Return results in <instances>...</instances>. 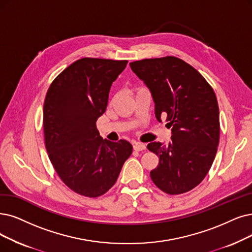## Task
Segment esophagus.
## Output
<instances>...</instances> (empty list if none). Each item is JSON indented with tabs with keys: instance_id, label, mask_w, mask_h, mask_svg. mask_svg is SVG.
I'll use <instances>...</instances> for the list:
<instances>
[{
	"instance_id": "esophagus-1",
	"label": "esophagus",
	"mask_w": 252,
	"mask_h": 252,
	"mask_svg": "<svg viewBox=\"0 0 252 252\" xmlns=\"http://www.w3.org/2000/svg\"><path fill=\"white\" fill-rule=\"evenodd\" d=\"M133 149H134L135 151H143V150L146 149V145L143 144V143H135V144L133 145Z\"/></svg>"
}]
</instances>
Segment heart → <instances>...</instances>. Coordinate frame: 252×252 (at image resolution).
Listing matches in <instances>:
<instances>
[{
	"instance_id": "obj_1",
	"label": "heart",
	"mask_w": 252,
	"mask_h": 252,
	"mask_svg": "<svg viewBox=\"0 0 252 252\" xmlns=\"http://www.w3.org/2000/svg\"><path fill=\"white\" fill-rule=\"evenodd\" d=\"M142 88H144V87H138L136 90H139V89H142Z\"/></svg>"
}]
</instances>
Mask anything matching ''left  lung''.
Returning <instances> with one entry per match:
<instances>
[{
    "mask_svg": "<svg viewBox=\"0 0 252 252\" xmlns=\"http://www.w3.org/2000/svg\"><path fill=\"white\" fill-rule=\"evenodd\" d=\"M155 102V116L166 115L172 138L147 148L159 158L150 176L163 192L175 195L196 187L212 166L219 144V108L214 90L183 60L167 56L130 63Z\"/></svg>",
    "mask_w": 252,
    "mask_h": 252,
    "instance_id": "obj_1",
    "label": "left lung"
}]
</instances>
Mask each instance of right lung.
I'll return each instance as SVG.
<instances>
[{"mask_svg":"<svg viewBox=\"0 0 252 252\" xmlns=\"http://www.w3.org/2000/svg\"><path fill=\"white\" fill-rule=\"evenodd\" d=\"M127 60L79 59L50 84L43 106L44 143L56 173L75 193L101 196L117 182L132 153L125 139L108 142L99 135L112 84Z\"/></svg>","mask_w":252,"mask_h":252,"instance_id":"right-lung-1","label":"right lung"}]
</instances>
